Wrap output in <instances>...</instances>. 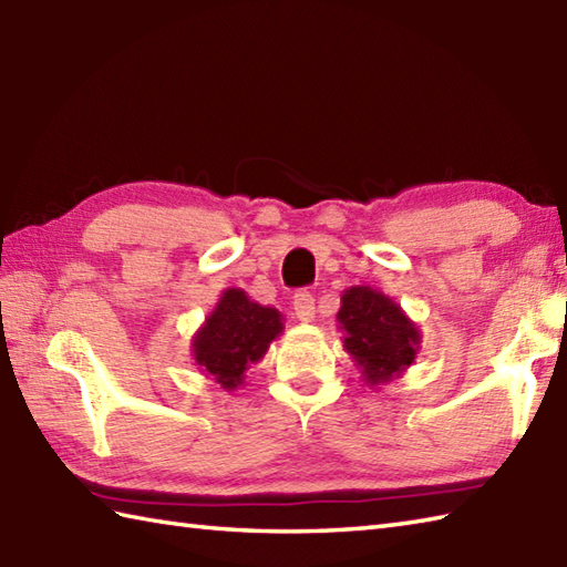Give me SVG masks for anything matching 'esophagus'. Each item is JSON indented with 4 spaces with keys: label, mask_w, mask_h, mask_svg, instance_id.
<instances>
[{
    "label": "esophagus",
    "mask_w": 567,
    "mask_h": 567,
    "mask_svg": "<svg viewBox=\"0 0 567 567\" xmlns=\"http://www.w3.org/2000/svg\"><path fill=\"white\" fill-rule=\"evenodd\" d=\"M292 307H295V315H297V319H299V321H305V323L315 321L317 307H315V297H311V292H307V290L297 292V295H295V302H292Z\"/></svg>",
    "instance_id": "34e87169"
}]
</instances>
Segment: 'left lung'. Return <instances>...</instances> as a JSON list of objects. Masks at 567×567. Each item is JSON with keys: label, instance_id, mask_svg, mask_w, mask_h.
Segmentation results:
<instances>
[{"label": "left lung", "instance_id": "obj_1", "mask_svg": "<svg viewBox=\"0 0 567 567\" xmlns=\"http://www.w3.org/2000/svg\"><path fill=\"white\" fill-rule=\"evenodd\" d=\"M343 331V351L372 390L402 378L421 348V331L404 309L368 285L348 287L336 315Z\"/></svg>", "mask_w": 567, "mask_h": 567}]
</instances>
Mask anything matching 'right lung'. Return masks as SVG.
<instances>
[{
    "label": "right lung",
    "instance_id": "1",
    "mask_svg": "<svg viewBox=\"0 0 567 567\" xmlns=\"http://www.w3.org/2000/svg\"><path fill=\"white\" fill-rule=\"evenodd\" d=\"M282 331L280 311L252 302L240 287H228L192 336V358L204 378L234 392L244 384L246 370L260 363Z\"/></svg>",
    "mask_w": 567,
    "mask_h": 567
}]
</instances>
